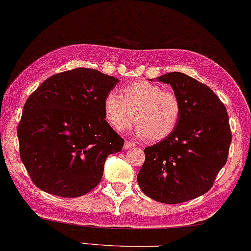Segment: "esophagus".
Masks as SVG:
<instances>
[{
	"label": "esophagus",
	"mask_w": 251,
	"mask_h": 251,
	"mask_svg": "<svg viewBox=\"0 0 251 251\" xmlns=\"http://www.w3.org/2000/svg\"><path fill=\"white\" fill-rule=\"evenodd\" d=\"M134 147H135V143L131 142V141H125V143H124L125 150H128V149L134 148Z\"/></svg>",
	"instance_id": "esophagus-1"
}]
</instances>
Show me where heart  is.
Here are the masks:
<instances>
[{"mask_svg": "<svg viewBox=\"0 0 251 251\" xmlns=\"http://www.w3.org/2000/svg\"><path fill=\"white\" fill-rule=\"evenodd\" d=\"M121 97L122 99L111 92L103 100L105 121L115 130L128 128L135 119L138 123V136L159 141L177 128L182 114V104L176 93L163 90L157 84L140 79L123 87Z\"/></svg>", "mask_w": 251, "mask_h": 251, "instance_id": "obj_1", "label": "heart"}]
</instances>
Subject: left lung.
Instances as JSON below:
<instances>
[{
	"label": "left lung",
	"instance_id": "1",
	"mask_svg": "<svg viewBox=\"0 0 251 251\" xmlns=\"http://www.w3.org/2000/svg\"><path fill=\"white\" fill-rule=\"evenodd\" d=\"M157 79L179 96L182 114L172 135L145 149L137 181L152 200L179 204L211 189L226 163L232 132L225 104L207 85L181 72Z\"/></svg>",
	"mask_w": 251,
	"mask_h": 251
}]
</instances>
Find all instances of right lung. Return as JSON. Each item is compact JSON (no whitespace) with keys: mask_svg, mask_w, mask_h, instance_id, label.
<instances>
[{"mask_svg":"<svg viewBox=\"0 0 251 251\" xmlns=\"http://www.w3.org/2000/svg\"><path fill=\"white\" fill-rule=\"evenodd\" d=\"M117 83L95 69L76 68L45 79L29 96L17 135L20 158L37 188L73 199L99 184L105 158L124 146L103 112L104 97Z\"/></svg>","mask_w":251,"mask_h":251,"instance_id":"right-lung-1","label":"right lung"}]
</instances>
